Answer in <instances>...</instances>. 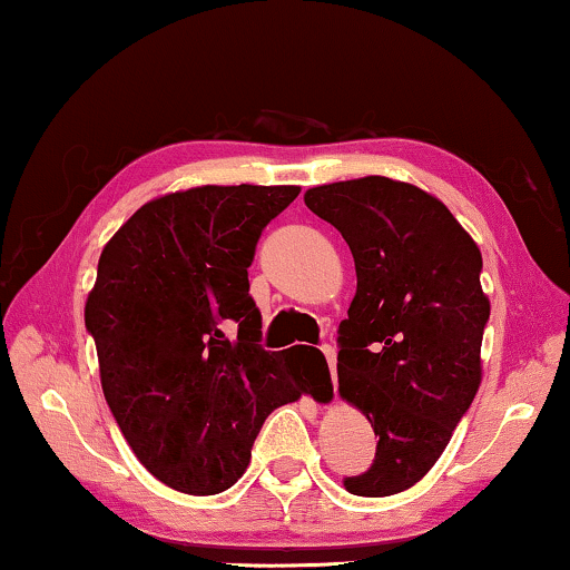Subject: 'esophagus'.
<instances>
[{
  "instance_id": "esophagus-1",
  "label": "esophagus",
  "mask_w": 570,
  "mask_h": 570,
  "mask_svg": "<svg viewBox=\"0 0 570 570\" xmlns=\"http://www.w3.org/2000/svg\"><path fill=\"white\" fill-rule=\"evenodd\" d=\"M322 353L326 357V365H330V373H332V384H337V353H334V347L324 345Z\"/></svg>"
}]
</instances>
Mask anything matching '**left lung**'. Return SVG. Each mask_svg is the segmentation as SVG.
Here are the masks:
<instances>
[{
  "label": "left lung",
  "mask_w": 570,
  "mask_h": 570,
  "mask_svg": "<svg viewBox=\"0 0 570 570\" xmlns=\"http://www.w3.org/2000/svg\"><path fill=\"white\" fill-rule=\"evenodd\" d=\"M311 213L355 259L357 291L340 324V396L379 435L371 470L347 493L384 498L425 478L482 381V254L449 207L386 176L314 186Z\"/></svg>",
  "instance_id": "8db88e82"
}]
</instances>
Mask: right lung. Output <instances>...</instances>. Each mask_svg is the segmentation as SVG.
<instances>
[{
  "label": "right lung",
  "mask_w": 570,
  "mask_h": 570,
  "mask_svg": "<svg viewBox=\"0 0 570 570\" xmlns=\"http://www.w3.org/2000/svg\"><path fill=\"white\" fill-rule=\"evenodd\" d=\"M298 191L240 184L163 194L100 252L85 303L100 386L145 470L178 493L236 485L269 412L314 394L301 363L262 350L248 295L256 240Z\"/></svg>",
  "instance_id": "1"
}]
</instances>
